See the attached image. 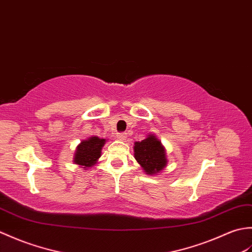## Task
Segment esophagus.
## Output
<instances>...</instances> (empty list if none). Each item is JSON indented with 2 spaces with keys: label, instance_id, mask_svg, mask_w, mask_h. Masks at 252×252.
<instances>
[{
  "label": "esophagus",
  "instance_id": "34e87169",
  "mask_svg": "<svg viewBox=\"0 0 252 252\" xmlns=\"http://www.w3.org/2000/svg\"><path fill=\"white\" fill-rule=\"evenodd\" d=\"M126 137H127V133H126V132H123V133H117V136H116V138L119 139V140H125Z\"/></svg>",
  "mask_w": 252,
  "mask_h": 252
}]
</instances>
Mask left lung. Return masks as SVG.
<instances>
[{"label":"left lung","mask_w":252,"mask_h":252,"mask_svg":"<svg viewBox=\"0 0 252 252\" xmlns=\"http://www.w3.org/2000/svg\"><path fill=\"white\" fill-rule=\"evenodd\" d=\"M133 152L136 160L149 176L158 175L168 164L166 149L154 133H150L142 141L133 143Z\"/></svg>","instance_id":"obj_1"}]
</instances>
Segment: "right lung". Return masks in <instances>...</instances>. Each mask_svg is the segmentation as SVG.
Listing matches in <instances>:
<instances>
[{
	"mask_svg": "<svg viewBox=\"0 0 252 252\" xmlns=\"http://www.w3.org/2000/svg\"><path fill=\"white\" fill-rule=\"evenodd\" d=\"M108 140L93 136L87 138L86 140H82L77 145L73 156V163L79 165L84 170H87L97 164L98 159L101 156V151L103 145Z\"/></svg>",
	"mask_w": 252,
	"mask_h": 252,
	"instance_id": "obj_1",
	"label": "right lung"
}]
</instances>
